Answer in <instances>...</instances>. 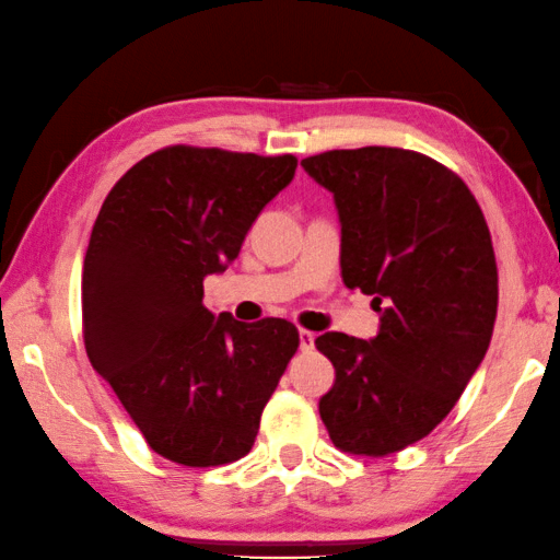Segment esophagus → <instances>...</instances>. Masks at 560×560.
Returning <instances> with one entry per match:
<instances>
[{"mask_svg":"<svg viewBox=\"0 0 560 560\" xmlns=\"http://www.w3.org/2000/svg\"><path fill=\"white\" fill-rule=\"evenodd\" d=\"M298 337H300V350L302 352L313 350V347H315V335L313 332H307V329H300Z\"/></svg>","mask_w":560,"mask_h":560,"instance_id":"obj_1","label":"esophagus"}]
</instances>
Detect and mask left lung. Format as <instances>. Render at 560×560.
Listing matches in <instances>:
<instances>
[{
	"label": "left lung",
	"mask_w": 560,
	"mask_h": 560,
	"mask_svg": "<svg viewBox=\"0 0 560 560\" xmlns=\"http://www.w3.org/2000/svg\"><path fill=\"white\" fill-rule=\"evenodd\" d=\"M302 168L335 198L342 282L380 313L370 340H315L335 366L319 417L342 452L394 454L452 411L489 350L499 278L487 220L459 176L415 151H327Z\"/></svg>",
	"instance_id": "left-lung-1"
}]
</instances>
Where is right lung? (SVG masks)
<instances>
[{
	"label": "right lung",
	"instance_id": "right-lung-1",
	"mask_svg": "<svg viewBox=\"0 0 560 560\" xmlns=\"http://www.w3.org/2000/svg\"><path fill=\"white\" fill-rule=\"evenodd\" d=\"M295 155L171 145L116 183L81 275L86 354L155 454L237 462L295 354L288 319L245 325L203 307L255 218L295 178Z\"/></svg>",
	"mask_w": 560,
	"mask_h": 560
}]
</instances>
